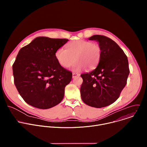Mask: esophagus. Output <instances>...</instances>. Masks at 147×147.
I'll list each match as a JSON object with an SVG mask.
<instances>
[{
    "instance_id": "34e87169",
    "label": "esophagus",
    "mask_w": 147,
    "mask_h": 147,
    "mask_svg": "<svg viewBox=\"0 0 147 147\" xmlns=\"http://www.w3.org/2000/svg\"><path fill=\"white\" fill-rule=\"evenodd\" d=\"M80 76V74L77 73H73V78L77 77V76Z\"/></svg>"
}]
</instances>
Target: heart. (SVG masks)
<instances>
[{
  "mask_svg": "<svg viewBox=\"0 0 147 147\" xmlns=\"http://www.w3.org/2000/svg\"><path fill=\"white\" fill-rule=\"evenodd\" d=\"M67 49L60 48L55 52L59 63L68 68L77 61L76 70L84 68L87 70L94 69L99 63L102 55V48L98 43L87 40L79 39L70 42L66 46Z\"/></svg>",
  "mask_w": 147,
  "mask_h": 147,
  "instance_id": "1",
  "label": "heart"
}]
</instances>
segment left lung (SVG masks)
I'll return each instance as SVG.
<instances>
[{
    "label": "left lung",
    "instance_id": "obj_1",
    "mask_svg": "<svg viewBox=\"0 0 147 147\" xmlns=\"http://www.w3.org/2000/svg\"><path fill=\"white\" fill-rule=\"evenodd\" d=\"M89 39L98 42L102 55L95 69L81 75L83 80L81 96L87 105L100 108L119 98L127 84L130 73L129 62L123 51L111 38L95 35Z\"/></svg>",
    "mask_w": 147,
    "mask_h": 147
}]
</instances>
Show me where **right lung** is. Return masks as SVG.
<instances>
[{
	"label": "right lung",
	"mask_w": 147,
	"mask_h": 147,
	"mask_svg": "<svg viewBox=\"0 0 147 147\" xmlns=\"http://www.w3.org/2000/svg\"><path fill=\"white\" fill-rule=\"evenodd\" d=\"M68 40L39 36L19 51L13 65L14 82L30 105L47 109L63 99L72 73L61 66L55 52Z\"/></svg>",
	"instance_id": "obj_1"
}]
</instances>
